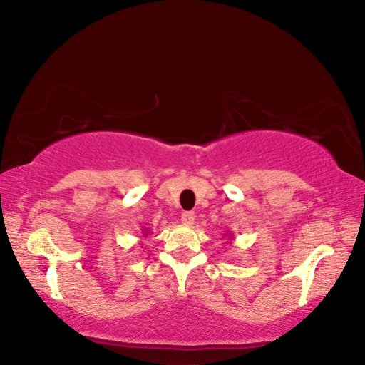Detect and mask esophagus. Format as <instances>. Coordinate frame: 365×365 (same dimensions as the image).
I'll return each mask as SVG.
<instances>
[{"instance_id":"1","label":"esophagus","mask_w":365,"mask_h":365,"mask_svg":"<svg viewBox=\"0 0 365 365\" xmlns=\"http://www.w3.org/2000/svg\"><path fill=\"white\" fill-rule=\"evenodd\" d=\"M195 220H196L195 212H183L182 213V222L187 224V226H191V224H195Z\"/></svg>"}]
</instances>
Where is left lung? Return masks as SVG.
Returning a JSON list of instances; mask_svg holds the SVG:
<instances>
[{
	"label": "left lung",
	"mask_w": 365,
	"mask_h": 365,
	"mask_svg": "<svg viewBox=\"0 0 365 365\" xmlns=\"http://www.w3.org/2000/svg\"><path fill=\"white\" fill-rule=\"evenodd\" d=\"M224 235H229V238H234V237H232V234H224Z\"/></svg>",
	"instance_id": "left-lung-1"
}]
</instances>
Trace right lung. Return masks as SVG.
I'll list each match as a JSON object with an SVG mask.
<instances>
[{
	"label": "right lung",
	"mask_w": 365,
	"mask_h": 365,
	"mask_svg": "<svg viewBox=\"0 0 365 365\" xmlns=\"http://www.w3.org/2000/svg\"><path fill=\"white\" fill-rule=\"evenodd\" d=\"M141 234H143V237L145 238L147 235H149V234H150V232H149V229H145V227H144V229L141 230Z\"/></svg>",
	"instance_id": "add662e5"
}]
</instances>
